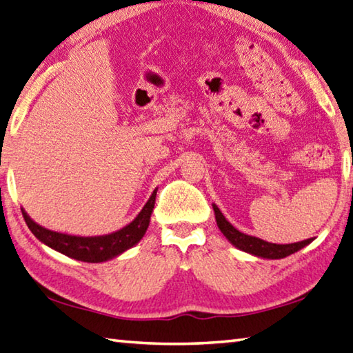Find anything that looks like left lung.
<instances>
[{
  "label": "left lung",
  "instance_id": "left-lung-1",
  "mask_svg": "<svg viewBox=\"0 0 353 353\" xmlns=\"http://www.w3.org/2000/svg\"><path fill=\"white\" fill-rule=\"evenodd\" d=\"M214 214H216V222L219 230L222 231L223 236L228 239V241L232 246H236L237 250L248 252L255 257L260 259H269V260H277V259H285L288 255H291L296 251L303 250V248L307 246L314 239H307L303 241H296V243H289V245H277V243H269V241L261 240L259 237L248 236L245 232H240L237 228H234L225 216L217 208L216 203H212Z\"/></svg>",
  "mask_w": 353,
  "mask_h": 353
}]
</instances>
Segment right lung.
Returning <instances> with one entry per match:
<instances>
[{
	"mask_svg": "<svg viewBox=\"0 0 353 353\" xmlns=\"http://www.w3.org/2000/svg\"><path fill=\"white\" fill-rule=\"evenodd\" d=\"M157 188L150 196L148 202L143 205L142 211L137 214L133 222H130L122 230L114 231L105 236H93V237H81L70 236V234H62L57 231H50L47 228L33 222L29 214L23 210V216L27 226L32 234L41 243L47 245L52 250L58 251L67 257L87 261V263H101V261L112 260L117 255L128 251L130 248L139 243L145 232L148 230L151 212L154 208Z\"/></svg>",
	"mask_w": 353,
	"mask_h": 353,
	"instance_id": "right-lung-1",
	"label": "right lung"
}]
</instances>
